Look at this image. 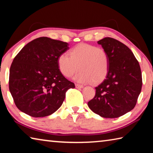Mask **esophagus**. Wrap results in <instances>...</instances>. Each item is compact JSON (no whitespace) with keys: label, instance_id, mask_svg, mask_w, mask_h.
<instances>
[{"label":"esophagus","instance_id":"1","mask_svg":"<svg viewBox=\"0 0 153 153\" xmlns=\"http://www.w3.org/2000/svg\"><path fill=\"white\" fill-rule=\"evenodd\" d=\"M76 87L77 88H84V86H83L82 85L79 84H76Z\"/></svg>","mask_w":153,"mask_h":153}]
</instances>
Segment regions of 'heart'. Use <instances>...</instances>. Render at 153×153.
Masks as SVG:
<instances>
[{"mask_svg":"<svg viewBox=\"0 0 153 153\" xmlns=\"http://www.w3.org/2000/svg\"><path fill=\"white\" fill-rule=\"evenodd\" d=\"M59 71L67 77H71L77 69L74 78L76 81L99 84L107 77L109 70V57L104 48L88 44H79L63 53L57 59Z\"/></svg>","mask_w":153,"mask_h":153,"instance_id":"obj_1","label":"heart"}]
</instances>
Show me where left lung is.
Returning <instances> with one entry per match:
<instances>
[{"label":"left lung","mask_w":153,"mask_h":153,"mask_svg":"<svg viewBox=\"0 0 153 153\" xmlns=\"http://www.w3.org/2000/svg\"><path fill=\"white\" fill-rule=\"evenodd\" d=\"M109 57L106 79L95 88L88 102L93 112L105 118H117L132 110L141 92L140 67L132 52L117 40L107 37L98 41Z\"/></svg>","instance_id":"left-lung-1"}]
</instances>
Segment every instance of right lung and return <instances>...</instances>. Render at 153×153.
I'll use <instances>...</instances> for the list:
<instances>
[{"mask_svg": "<svg viewBox=\"0 0 153 153\" xmlns=\"http://www.w3.org/2000/svg\"><path fill=\"white\" fill-rule=\"evenodd\" d=\"M68 43L40 37L27 43L10 67L9 87L19 109L33 117L50 115L63 104L66 92L74 88L59 71L57 59Z\"/></svg>", "mask_w": 153, "mask_h": 153, "instance_id": "right-lung-1", "label": "right lung"}]
</instances>
